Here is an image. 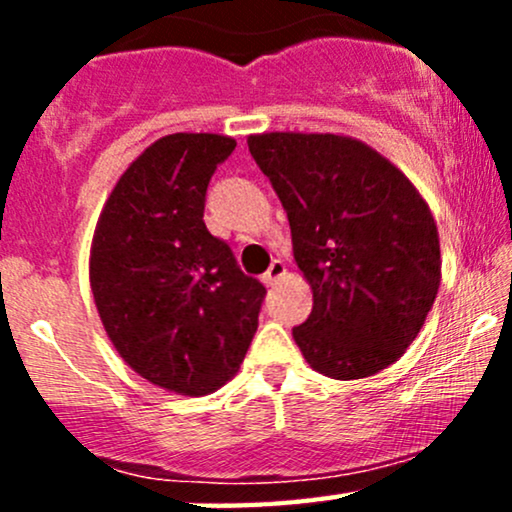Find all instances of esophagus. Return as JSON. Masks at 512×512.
<instances>
[{
	"instance_id": "esophagus-1",
	"label": "esophagus",
	"mask_w": 512,
	"mask_h": 512,
	"mask_svg": "<svg viewBox=\"0 0 512 512\" xmlns=\"http://www.w3.org/2000/svg\"><path fill=\"white\" fill-rule=\"evenodd\" d=\"M286 276V264L281 262V260H274L272 262V267L267 269V272H264V276H262V281L267 286H274V284H279L281 279H284Z\"/></svg>"
}]
</instances>
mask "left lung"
I'll return each mask as SVG.
<instances>
[{
    "mask_svg": "<svg viewBox=\"0 0 512 512\" xmlns=\"http://www.w3.org/2000/svg\"><path fill=\"white\" fill-rule=\"evenodd\" d=\"M250 154L289 216L313 310L293 339L310 368L358 380L414 342L440 286L426 199L390 158L344 134L264 132Z\"/></svg>",
    "mask_w": 512,
    "mask_h": 512,
    "instance_id": "left-lung-1",
    "label": "left lung"
}]
</instances>
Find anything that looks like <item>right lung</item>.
Masks as SVG:
<instances>
[{
	"instance_id": "1",
	"label": "right lung",
	"mask_w": 512,
	"mask_h": 512,
	"mask_svg": "<svg viewBox=\"0 0 512 512\" xmlns=\"http://www.w3.org/2000/svg\"><path fill=\"white\" fill-rule=\"evenodd\" d=\"M236 139L178 132L129 163L105 199L88 279L103 330L134 373L185 397L238 373L264 286L204 226V197Z\"/></svg>"
}]
</instances>
